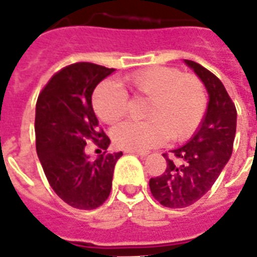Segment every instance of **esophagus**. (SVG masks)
I'll return each instance as SVG.
<instances>
[{"mask_svg": "<svg viewBox=\"0 0 257 257\" xmlns=\"http://www.w3.org/2000/svg\"><path fill=\"white\" fill-rule=\"evenodd\" d=\"M124 154H131V155H139V157H147L146 151H134V150H124Z\"/></svg>", "mask_w": 257, "mask_h": 257, "instance_id": "34e87169", "label": "esophagus"}]
</instances>
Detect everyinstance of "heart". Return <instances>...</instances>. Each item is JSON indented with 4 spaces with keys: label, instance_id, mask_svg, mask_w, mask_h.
<instances>
[{
    "label": "heart",
    "instance_id": "b5f03b06",
    "mask_svg": "<svg viewBox=\"0 0 257 257\" xmlns=\"http://www.w3.org/2000/svg\"><path fill=\"white\" fill-rule=\"evenodd\" d=\"M123 83L134 94L147 96L146 120H127L111 131L116 147L145 151L172 141L190 138L206 115V87L195 75H182L172 67H150L127 75ZM127 95L116 83L102 82L93 94V107L103 122L114 123L126 112Z\"/></svg>",
    "mask_w": 257,
    "mask_h": 257
}]
</instances>
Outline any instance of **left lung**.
Instances as JSON below:
<instances>
[{
    "label": "left lung",
    "instance_id": "1",
    "mask_svg": "<svg viewBox=\"0 0 257 257\" xmlns=\"http://www.w3.org/2000/svg\"><path fill=\"white\" fill-rule=\"evenodd\" d=\"M203 82L208 94L206 115L186 145L172 150L174 159L161 176L150 179L151 194L162 206L184 208L210 191L232 154L236 108L224 85L199 63L184 59Z\"/></svg>",
    "mask_w": 257,
    "mask_h": 257
}]
</instances>
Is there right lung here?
<instances>
[{
  "instance_id": "obj_1",
  "label": "right lung",
  "mask_w": 257,
  "mask_h": 257,
  "mask_svg": "<svg viewBox=\"0 0 257 257\" xmlns=\"http://www.w3.org/2000/svg\"><path fill=\"white\" fill-rule=\"evenodd\" d=\"M114 69L79 62L51 78L36 104L37 155L51 188L69 206L94 210L108 198L114 167L122 151H104L95 161L85 153L87 141L107 150L91 95Z\"/></svg>"
}]
</instances>
